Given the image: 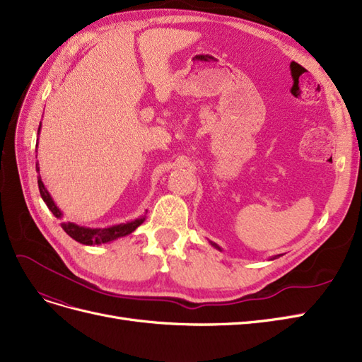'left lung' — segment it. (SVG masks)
Segmentation results:
<instances>
[{
	"label": "left lung",
	"mask_w": 362,
	"mask_h": 362,
	"mask_svg": "<svg viewBox=\"0 0 362 362\" xmlns=\"http://www.w3.org/2000/svg\"><path fill=\"white\" fill-rule=\"evenodd\" d=\"M275 259H276V257H275Z\"/></svg>",
	"instance_id": "8db88e82"
}]
</instances>
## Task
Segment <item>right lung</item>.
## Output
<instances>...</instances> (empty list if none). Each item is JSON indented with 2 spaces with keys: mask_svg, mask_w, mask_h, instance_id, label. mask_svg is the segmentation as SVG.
I'll return each instance as SVG.
<instances>
[{
  "mask_svg": "<svg viewBox=\"0 0 362 362\" xmlns=\"http://www.w3.org/2000/svg\"><path fill=\"white\" fill-rule=\"evenodd\" d=\"M40 124H42V122H40ZM39 131H40V126H39ZM36 170L39 171V164H36ZM37 185H39V191H40V195L43 198V202L46 203V206L49 207V211L54 214V216L60 218L62 212L58 211V207L54 204L49 192L46 191L45 185L40 179V174L37 177ZM143 221H144V218L135 219V221H132V223H126V224L114 226V227H108V228H86V227L76 226L74 223H62V228L67 233L69 236L79 243L100 245V243H107V242H111L117 238H123L126 235H129V233H132L139 224L143 223Z\"/></svg>",
  "mask_w": 362,
  "mask_h": 362,
  "instance_id": "add662e5",
  "label": "right lung"
}]
</instances>
